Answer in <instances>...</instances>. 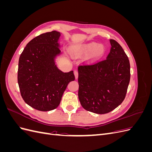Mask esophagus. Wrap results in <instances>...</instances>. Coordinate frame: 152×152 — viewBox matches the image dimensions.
Here are the masks:
<instances>
[{"mask_svg": "<svg viewBox=\"0 0 152 152\" xmlns=\"http://www.w3.org/2000/svg\"><path fill=\"white\" fill-rule=\"evenodd\" d=\"M74 75H75V77L76 79H77L78 77H79V72H78L77 70L74 71Z\"/></svg>", "mask_w": 152, "mask_h": 152, "instance_id": "34e87169", "label": "esophagus"}]
</instances>
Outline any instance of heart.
I'll use <instances>...</instances> for the list:
<instances>
[{
  "instance_id": "b5f03b06",
  "label": "heart",
  "mask_w": 152,
  "mask_h": 152,
  "mask_svg": "<svg viewBox=\"0 0 152 152\" xmlns=\"http://www.w3.org/2000/svg\"><path fill=\"white\" fill-rule=\"evenodd\" d=\"M105 47L103 44H98L96 42L87 43L79 45L77 48V55L87 56L90 54L89 59L94 61L102 58L105 53Z\"/></svg>"
}]
</instances>
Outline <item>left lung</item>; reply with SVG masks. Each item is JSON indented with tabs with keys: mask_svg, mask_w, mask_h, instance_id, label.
<instances>
[{
	"mask_svg": "<svg viewBox=\"0 0 152 152\" xmlns=\"http://www.w3.org/2000/svg\"><path fill=\"white\" fill-rule=\"evenodd\" d=\"M107 59L91 65H79V92L85 110L98 114L109 113L125 99L130 81V63L116 40L110 39Z\"/></svg>",
	"mask_w": 152,
	"mask_h": 152,
	"instance_id": "left-lung-1",
	"label": "left lung"
}]
</instances>
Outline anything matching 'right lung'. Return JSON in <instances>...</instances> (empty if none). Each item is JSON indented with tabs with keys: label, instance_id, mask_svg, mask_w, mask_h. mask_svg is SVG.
Returning <instances> with one entry per match:
<instances>
[{
	"label": "right lung",
	"instance_id": "right-lung-1",
	"mask_svg": "<svg viewBox=\"0 0 152 152\" xmlns=\"http://www.w3.org/2000/svg\"><path fill=\"white\" fill-rule=\"evenodd\" d=\"M56 31L40 34L30 40L21 53L18 82L25 102L39 111H50L60 103L64 91L75 80L73 72H63L55 65L60 53Z\"/></svg>",
	"mask_w": 152,
	"mask_h": 152
}]
</instances>
